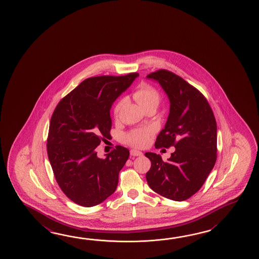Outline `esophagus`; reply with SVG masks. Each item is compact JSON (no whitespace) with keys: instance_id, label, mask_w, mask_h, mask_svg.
I'll use <instances>...</instances> for the list:
<instances>
[{"instance_id":"esophagus-1","label":"esophagus","mask_w":259,"mask_h":259,"mask_svg":"<svg viewBox=\"0 0 259 259\" xmlns=\"http://www.w3.org/2000/svg\"><path fill=\"white\" fill-rule=\"evenodd\" d=\"M143 154L142 152H140V151H138V150H135V149H132V150H131V155H132V156H142Z\"/></svg>"}]
</instances>
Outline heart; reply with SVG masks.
<instances>
[{
	"label": "heart",
	"mask_w": 259,
	"mask_h": 259,
	"mask_svg": "<svg viewBox=\"0 0 259 259\" xmlns=\"http://www.w3.org/2000/svg\"><path fill=\"white\" fill-rule=\"evenodd\" d=\"M134 99L137 101L138 104L143 107V109H147L150 107L156 108L160 103V95L158 92L152 86L146 83H143L138 87L133 93ZM125 104V99L119 100L114 108V114L117 116L119 111L121 110L122 106ZM151 135V131L148 128H140L134 130L130 132L126 136V141L134 146L143 147L147 145L149 139Z\"/></svg>",
	"instance_id": "b5f03b06"
}]
</instances>
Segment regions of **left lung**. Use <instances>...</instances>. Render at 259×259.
<instances>
[{
  "label": "left lung",
  "mask_w": 259,
  "mask_h": 259,
  "mask_svg": "<svg viewBox=\"0 0 259 259\" xmlns=\"http://www.w3.org/2000/svg\"><path fill=\"white\" fill-rule=\"evenodd\" d=\"M146 77L159 83L170 103L155 147H175L166 162L159 154H145L152 164L146 181L154 192L165 198L184 201L198 192L215 165V116L204 95L176 74L160 69Z\"/></svg>",
  "instance_id": "left-lung-1"
}]
</instances>
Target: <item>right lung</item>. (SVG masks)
Here are the masks:
<instances>
[{
    "mask_svg": "<svg viewBox=\"0 0 259 259\" xmlns=\"http://www.w3.org/2000/svg\"><path fill=\"white\" fill-rule=\"evenodd\" d=\"M139 76L89 77L58 103L50 122L47 154L55 180L74 203L91 207L115 193L130 156L117 145L105 158L96 147L110 138L113 103Z\"/></svg>",
    "mask_w": 259,
    "mask_h": 259,
    "instance_id": "obj_1",
    "label": "right lung"
}]
</instances>
